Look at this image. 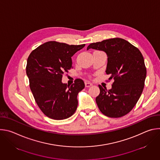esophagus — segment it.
I'll return each instance as SVG.
<instances>
[{
	"label": "esophagus",
	"instance_id": "34e87169",
	"mask_svg": "<svg viewBox=\"0 0 160 160\" xmlns=\"http://www.w3.org/2000/svg\"><path fill=\"white\" fill-rule=\"evenodd\" d=\"M85 85L86 87H90V86H92V84L91 83H90V82H85Z\"/></svg>",
	"mask_w": 160,
	"mask_h": 160
}]
</instances>
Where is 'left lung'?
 <instances>
[{
  "instance_id": "obj_1",
  "label": "left lung",
  "mask_w": 160,
  "mask_h": 160,
  "mask_svg": "<svg viewBox=\"0 0 160 160\" xmlns=\"http://www.w3.org/2000/svg\"><path fill=\"white\" fill-rule=\"evenodd\" d=\"M104 51L108 56L106 73L113 79L109 90L99 85L96 98L99 110L110 118L128 113L139 99L144 87L146 68L141 51L128 41L120 38L90 43L87 50Z\"/></svg>"
}]
</instances>
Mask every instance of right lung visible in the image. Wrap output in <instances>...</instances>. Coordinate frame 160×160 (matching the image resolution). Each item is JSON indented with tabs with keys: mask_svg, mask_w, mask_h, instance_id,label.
Listing matches in <instances>:
<instances>
[{
	"mask_svg": "<svg viewBox=\"0 0 160 160\" xmlns=\"http://www.w3.org/2000/svg\"><path fill=\"white\" fill-rule=\"evenodd\" d=\"M85 45L50 41L40 45L28 58L26 70L32 92L39 108L50 118H68L77 108V96L85 87L83 81L77 79L68 85L61 80L64 73L72 68V57Z\"/></svg>",
	"mask_w": 160,
	"mask_h": 160,
	"instance_id": "1",
	"label": "right lung"
}]
</instances>
